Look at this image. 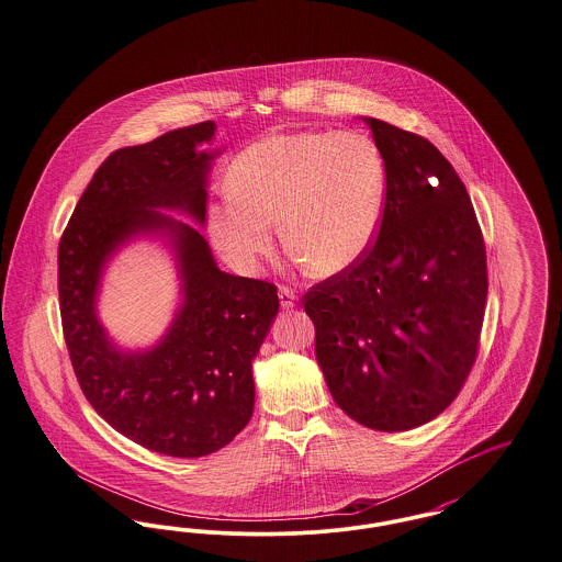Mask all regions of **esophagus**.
Masks as SVG:
<instances>
[{"label":"esophagus","mask_w":562,"mask_h":562,"mask_svg":"<svg viewBox=\"0 0 562 562\" xmlns=\"http://www.w3.org/2000/svg\"><path fill=\"white\" fill-rule=\"evenodd\" d=\"M278 296H280V305H282L284 310H293L294 305L299 303V296H296L289 286H280Z\"/></svg>","instance_id":"obj_1"}]
</instances>
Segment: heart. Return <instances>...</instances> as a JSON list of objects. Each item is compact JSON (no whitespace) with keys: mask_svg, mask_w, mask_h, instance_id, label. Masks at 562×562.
<instances>
[{"mask_svg":"<svg viewBox=\"0 0 562 562\" xmlns=\"http://www.w3.org/2000/svg\"><path fill=\"white\" fill-rule=\"evenodd\" d=\"M385 202V166L353 133H278L248 145L229 186L209 206V232L227 263L255 271L280 238L318 278L353 268L373 246Z\"/></svg>","mask_w":562,"mask_h":562,"instance_id":"1","label":"heart"}]
</instances>
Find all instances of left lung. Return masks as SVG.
Returning <instances> with one entry per match:
<instances>
[{"mask_svg":"<svg viewBox=\"0 0 562 562\" xmlns=\"http://www.w3.org/2000/svg\"><path fill=\"white\" fill-rule=\"evenodd\" d=\"M385 166L379 234L353 268L303 294L330 396L353 422L404 431L438 417L479 353L486 255L465 186L419 134L362 117Z\"/></svg>","mask_w":562,"mask_h":562,"instance_id":"obj_1","label":"left lung"}]
</instances>
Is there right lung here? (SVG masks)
Instances as JSON below:
<instances>
[{"instance_id": "right-lung-1", "label": "right lung", "mask_w": 562, "mask_h": 562, "mask_svg": "<svg viewBox=\"0 0 562 562\" xmlns=\"http://www.w3.org/2000/svg\"><path fill=\"white\" fill-rule=\"evenodd\" d=\"M214 122L124 147L99 166L58 244L60 318L71 364L92 408L136 445L202 457L229 445L255 406L252 360L280 301L276 286L216 268L204 236L164 211L204 225L206 181L218 151ZM173 248L182 305L149 350L117 349L98 321L108 259L134 237Z\"/></svg>"}]
</instances>
